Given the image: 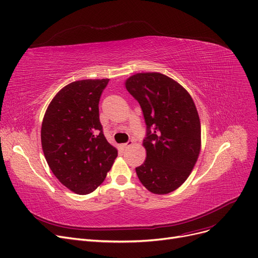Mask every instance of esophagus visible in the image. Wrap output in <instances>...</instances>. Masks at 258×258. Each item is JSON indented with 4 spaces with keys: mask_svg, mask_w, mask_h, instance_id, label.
<instances>
[{
    "mask_svg": "<svg viewBox=\"0 0 258 258\" xmlns=\"http://www.w3.org/2000/svg\"><path fill=\"white\" fill-rule=\"evenodd\" d=\"M133 144H135V142H133L132 140H130V141H128V142H127V143H125V144H120V147H121L122 149H126V148H128V147L132 146Z\"/></svg>",
    "mask_w": 258,
    "mask_h": 258,
    "instance_id": "obj_1",
    "label": "esophagus"
}]
</instances>
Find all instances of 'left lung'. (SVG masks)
<instances>
[{
	"mask_svg": "<svg viewBox=\"0 0 258 258\" xmlns=\"http://www.w3.org/2000/svg\"><path fill=\"white\" fill-rule=\"evenodd\" d=\"M126 89L142 108L147 125L146 160L136 168L141 183L157 195L179 188L189 177L201 150L197 108L179 82L158 73H137Z\"/></svg>",
	"mask_w": 258,
	"mask_h": 258,
	"instance_id": "1",
	"label": "left lung"
}]
</instances>
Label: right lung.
I'll return each mask as SVG.
<instances>
[{
  "label": "right lung",
  "instance_id": "add662e5",
  "mask_svg": "<svg viewBox=\"0 0 258 258\" xmlns=\"http://www.w3.org/2000/svg\"><path fill=\"white\" fill-rule=\"evenodd\" d=\"M108 78L77 80L49 102L41 126V144L55 177L78 195L94 191L117 157L106 140L98 104Z\"/></svg>",
  "mask_w": 258,
  "mask_h": 258
}]
</instances>
